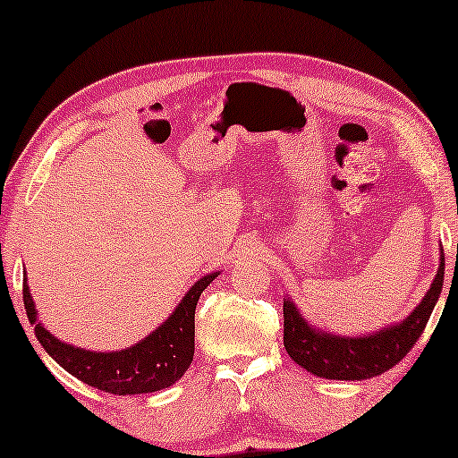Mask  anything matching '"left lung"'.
I'll list each match as a JSON object with an SVG mask.
<instances>
[{
  "instance_id": "1",
  "label": "left lung",
  "mask_w": 458,
  "mask_h": 458,
  "mask_svg": "<svg viewBox=\"0 0 458 458\" xmlns=\"http://www.w3.org/2000/svg\"><path fill=\"white\" fill-rule=\"evenodd\" d=\"M444 282V249L440 255V267L434 284L423 296L403 324L384 327L377 334L357 338L332 336L321 330H313L299 315L294 302L284 301V349L296 365L305 367L313 376L326 379H367L382 376L394 367L407 352L413 349L417 340L428 326L436 301L440 299Z\"/></svg>"
}]
</instances>
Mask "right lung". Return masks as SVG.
<instances>
[{
	"instance_id": "right-lung-1",
	"label": "right lung",
	"mask_w": 458,
	"mask_h": 458,
	"mask_svg": "<svg viewBox=\"0 0 458 458\" xmlns=\"http://www.w3.org/2000/svg\"><path fill=\"white\" fill-rule=\"evenodd\" d=\"M216 278L217 272L203 276L180 301L176 311L156 332L134 344L132 349L115 352L76 349L51 336L37 321L33 296L29 293L27 282L22 284V301L29 321L35 326L37 340L68 373L109 394H143V392L167 388L189 369L195 355L197 301Z\"/></svg>"
}]
</instances>
